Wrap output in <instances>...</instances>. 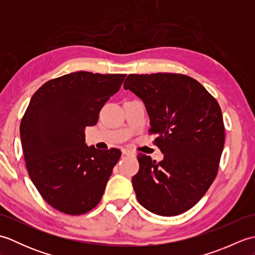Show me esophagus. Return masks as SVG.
Returning <instances> with one entry per match:
<instances>
[{"mask_svg": "<svg viewBox=\"0 0 255 255\" xmlns=\"http://www.w3.org/2000/svg\"><path fill=\"white\" fill-rule=\"evenodd\" d=\"M122 152L124 155H136V152H134L133 150H130V149H127V148H124L122 150Z\"/></svg>", "mask_w": 255, "mask_h": 255, "instance_id": "obj_1", "label": "esophagus"}]
</instances>
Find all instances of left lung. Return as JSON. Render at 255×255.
Wrapping results in <instances>:
<instances>
[{
  "mask_svg": "<svg viewBox=\"0 0 255 255\" xmlns=\"http://www.w3.org/2000/svg\"><path fill=\"white\" fill-rule=\"evenodd\" d=\"M142 100L149 133L164 158L139 153L132 176L138 202L160 216H176L196 205L217 176L225 125L215 97L198 81L180 73L129 74L124 83Z\"/></svg>",
  "mask_w": 255,
  "mask_h": 255,
  "instance_id": "obj_1",
  "label": "left lung"
}]
</instances>
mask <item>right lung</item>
Here are the masks:
<instances>
[{"label":"right lung","instance_id":"obj_1","mask_svg":"<svg viewBox=\"0 0 255 255\" xmlns=\"http://www.w3.org/2000/svg\"><path fill=\"white\" fill-rule=\"evenodd\" d=\"M126 74L72 72L49 80L32 95L20 122L27 171L41 197L67 215H82L100 203L122 152L86 145L105 103Z\"/></svg>","mask_w":255,"mask_h":255}]
</instances>
